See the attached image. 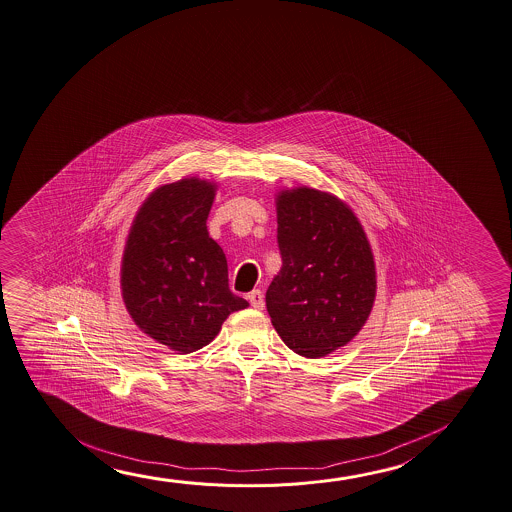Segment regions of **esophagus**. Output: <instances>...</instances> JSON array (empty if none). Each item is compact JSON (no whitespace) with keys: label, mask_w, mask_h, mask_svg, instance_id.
<instances>
[{"label":"esophagus","mask_w":512,"mask_h":512,"mask_svg":"<svg viewBox=\"0 0 512 512\" xmlns=\"http://www.w3.org/2000/svg\"><path fill=\"white\" fill-rule=\"evenodd\" d=\"M247 298H249V303L254 308L261 310V308L265 307V299H263V292L261 290H252Z\"/></svg>","instance_id":"obj_1"}]
</instances>
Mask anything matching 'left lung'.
Segmentation results:
<instances>
[{
  "mask_svg": "<svg viewBox=\"0 0 512 512\" xmlns=\"http://www.w3.org/2000/svg\"><path fill=\"white\" fill-rule=\"evenodd\" d=\"M281 270L267 290L272 325L292 352L317 359L352 341L377 289L372 249L352 209L299 187L278 196Z\"/></svg>",
  "mask_w": 512,
  "mask_h": 512,
  "instance_id": "1",
  "label": "left lung"
}]
</instances>
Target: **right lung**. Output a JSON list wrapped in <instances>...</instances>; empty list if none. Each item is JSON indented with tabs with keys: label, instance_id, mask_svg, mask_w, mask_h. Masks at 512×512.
I'll return each mask as SVG.
<instances>
[{
	"label": "right lung",
	"instance_id": "add662e5",
	"mask_svg": "<svg viewBox=\"0 0 512 512\" xmlns=\"http://www.w3.org/2000/svg\"><path fill=\"white\" fill-rule=\"evenodd\" d=\"M214 186L184 178L158 187L131 225L122 298L140 330L180 354L211 343L231 312L249 307L229 289L222 247L207 233Z\"/></svg>",
	"mask_w": 512,
	"mask_h": 512
}]
</instances>
